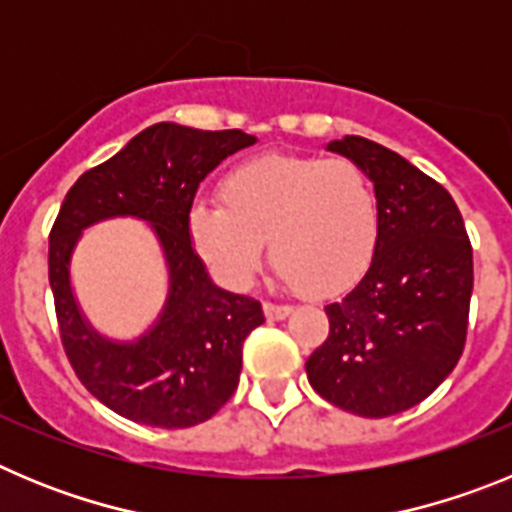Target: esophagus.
<instances>
[{
	"instance_id": "1",
	"label": "esophagus",
	"mask_w": 512,
	"mask_h": 512,
	"mask_svg": "<svg viewBox=\"0 0 512 512\" xmlns=\"http://www.w3.org/2000/svg\"><path fill=\"white\" fill-rule=\"evenodd\" d=\"M264 312L269 320H284L292 312L289 305H277V302H264Z\"/></svg>"
}]
</instances>
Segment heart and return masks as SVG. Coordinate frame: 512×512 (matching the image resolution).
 Listing matches in <instances>:
<instances>
[{
  "label": "heart",
  "mask_w": 512,
  "mask_h": 512,
  "mask_svg": "<svg viewBox=\"0 0 512 512\" xmlns=\"http://www.w3.org/2000/svg\"><path fill=\"white\" fill-rule=\"evenodd\" d=\"M220 202H194L192 248L230 287H246L264 259L302 297L354 287L379 238L377 194L348 158L266 156L233 166Z\"/></svg>",
  "instance_id": "b5f03b06"
}]
</instances>
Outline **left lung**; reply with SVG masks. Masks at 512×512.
I'll list each match as a JSON object with an SVG mask.
<instances>
[{
  "instance_id": "left-lung-1",
  "label": "left lung",
  "mask_w": 512,
  "mask_h": 512,
  "mask_svg": "<svg viewBox=\"0 0 512 512\" xmlns=\"http://www.w3.org/2000/svg\"><path fill=\"white\" fill-rule=\"evenodd\" d=\"M374 182L379 238L364 279L325 307L330 333L307 359L312 390L336 408L387 418L454 372L467 343L472 243L436 179L361 135L328 143Z\"/></svg>"
}]
</instances>
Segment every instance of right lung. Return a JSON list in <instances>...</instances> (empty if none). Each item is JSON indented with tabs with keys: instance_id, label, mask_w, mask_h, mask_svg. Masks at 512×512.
Segmentation results:
<instances>
[{
	"instance_id": "add662e5",
	"label": "right lung",
	"mask_w": 512,
	"mask_h": 512,
	"mask_svg": "<svg viewBox=\"0 0 512 512\" xmlns=\"http://www.w3.org/2000/svg\"><path fill=\"white\" fill-rule=\"evenodd\" d=\"M243 130L156 122L120 153L84 171L48 238V279L63 351L81 384L122 418L189 428L223 408L238 387L243 341L264 323L253 297L215 287L189 241L187 215L200 182L223 158L253 146ZM152 223L170 266V297L157 325L130 344L107 342L83 320L68 264L80 230L107 216Z\"/></svg>"
}]
</instances>
